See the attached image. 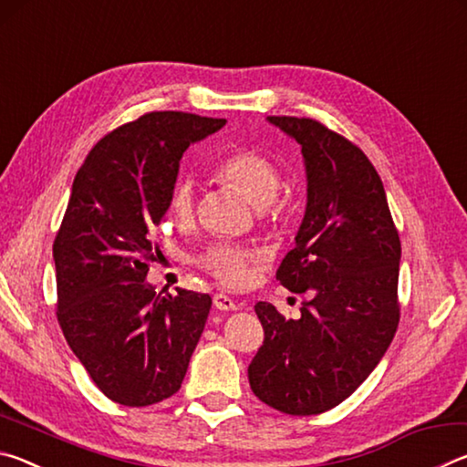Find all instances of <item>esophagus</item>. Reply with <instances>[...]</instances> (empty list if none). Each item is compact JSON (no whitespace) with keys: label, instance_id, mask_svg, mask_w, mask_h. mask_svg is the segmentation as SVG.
Wrapping results in <instances>:
<instances>
[{"label":"esophagus","instance_id":"obj_1","mask_svg":"<svg viewBox=\"0 0 467 467\" xmlns=\"http://www.w3.org/2000/svg\"><path fill=\"white\" fill-rule=\"evenodd\" d=\"M214 306H216V309H220V311H236V309H243V303L231 298L228 295H224V292H216V295H214Z\"/></svg>","mask_w":467,"mask_h":467}]
</instances>
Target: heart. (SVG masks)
<instances>
[{
  "label": "heart",
  "mask_w": 467,
  "mask_h": 467,
  "mask_svg": "<svg viewBox=\"0 0 467 467\" xmlns=\"http://www.w3.org/2000/svg\"><path fill=\"white\" fill-rule=\"evenodd\" d=\"M214 177L231 185L247 197V200L264 210L265 216H274L272 200L280 187V171L272 158L253 148H234L214 164ZM195 210V192L189 181H179L169 193V212L179 223L192 220ZM200 265L226 286L239 288L251 278V265L255 253L247 249L231 247V244H214L203 251Z\"/></svg>",
  "instance_id": "1"
}]
</instances>
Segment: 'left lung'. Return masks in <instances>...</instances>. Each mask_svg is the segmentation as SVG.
Returning a JSON list of instances; mask_svg holds the SVG:
<instances>
[{
	"label": "left lung",
	"instance_id": "left-lung-1",
	"mask_svg": "<svg viewBox=\"0 0 467 467\" xmlns=\"http://www.w3.org/2000/svg\"><path fill=\"white\" fill-rule=\"evenodd\" d=\"M267 119L303 148L306 212L275 278L309 300L300 319L255 305L265 336L249 385L274 410L311 416L342 404L389 348L401 243L381 177L357 144L309 117Z\"/></svg>",
	"mask_w": 467,
	"mask_h": 467
}]
</instances>
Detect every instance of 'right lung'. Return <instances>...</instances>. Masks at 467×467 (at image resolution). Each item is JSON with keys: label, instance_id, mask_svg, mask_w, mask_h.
Listing matches in <instances>:
<instances>
[{"label": "right lung", "instance_id": "right-lung-1", "mask_svg": "<svg viewBox=\"0 0 467 467\" xmlns=\"http://www.w3.org/2000/svg\"><path fill=\"white\" fill-rule=\"evenodd\" d=\"M224 123L152 110L100 138L74 179L53 241L57 321L92 381L121 406L177 393L200 342L210 295H162L146 274L181 156Z\"/></svg>", "mask_w": 467, "mask_h": 467}]
</instances>
